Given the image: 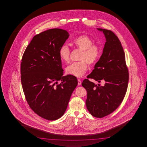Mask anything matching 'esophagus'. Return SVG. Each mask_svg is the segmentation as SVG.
Here are the masks:
<instances>
[{"label": "esophagus", "mask_w": 147, "mask_h": 147, "mask_svg": "<svg viewBox=\"0 0 147 147\" xmlns=\"http://www.w3.org/2000/svg\"><path fill=\"white\" fill-rule=\"evenodd\" d=\"M78 84L79 86H80V85H81V80L80 79H78Z\"/></svg>", "instance_id": "esophagus-1"}]
</instances>
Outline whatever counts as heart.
<instances>
[{
  "label": "heart",
  "mask_w": 147,
  "mask_h": 147,
  "mask_svg": "<svg viewBox=\"0 0 147 147\" xmlns=\"http://www.w3.org/2000/svg\"><path fill=\"white\" fill-rule=\"evenodd\" d=\"M94 44V40L87 35H81L73 40L72 45L82 50V53L79 58L80 61L72 63L67 67V74L80 77L87 70L88 63L90 65H94L97 63L100 57V48ZM70 53L69 47L66 45L62 46L59 51L61 60L65 63H69Z\"/></svg>",
  "instance_id": "heart-1"
}]
</instances>
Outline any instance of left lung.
Instances as JSON below:
<instances>
[{"instance_id":"1","label":"left lung","mask_w":147,"mask_h":147,"mask_svg":"<svg viewBox=\"0 0 147 147\" xmlns=\"http://www.w3.org/2000/svg\"><path fill=\"white\" fill-rule=\"evenodd\" d=\"M106 38L103 52L87 78L102 84H94L85 79L82 86L86 89L88 110L96 118H103L113 113L122 102L127 90L129 73L125 54L118 38L113 31L97 28Z\"/></svg>"}]
</instances>
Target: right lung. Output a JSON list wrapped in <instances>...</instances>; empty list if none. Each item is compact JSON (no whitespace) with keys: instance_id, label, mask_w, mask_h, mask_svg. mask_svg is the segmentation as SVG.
Here are the masks:
<instances>
[{"instance_id":"1","label":"right lung","mask_w":147,"mask_h":147,"mask_svg":"<svg viewBox=\"0 0 147 147\" xmlns=\"http://www.w3.org/2000/svg\"><path fill=\"white\" fill-rule=\"evenodd\" d=\"M69 36L59 28L42 32L33 37L22 56L21 81L26 99L34 113L48 120L63 115L78 84L75 76H63L59 55Z\"/></svg>"}]
</instances>
